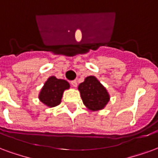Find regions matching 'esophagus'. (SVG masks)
Listing matches in <instances>:
<instances>
[{
  "instance_id": "esophagus-1",
  "label": "esophagus",
  "mask_w": 158,
  "mask_h": 158,
  "mask_svg": "<svg viewBox=\"0 0 158 158\" xmlns=\"http://www.w3.org/2000/svg\"><path fill=\"white\" fill-rule=\"evenodd\" d=\"M71 85L73 87H77V82H76V80H73V81H71Z\"/></svg>"
}]
</instances>
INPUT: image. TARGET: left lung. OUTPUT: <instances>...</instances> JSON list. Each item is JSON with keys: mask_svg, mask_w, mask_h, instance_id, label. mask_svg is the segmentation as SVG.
<instances>
[{"mask_svg": "<svg viewBox=\"0 0 158 158\" xmlns=\"http://www.w3.org/2000/svg\"><path fill=\"white\" fill-rule=\"evenodd\" d=\"M79 90L83 103L90 110L103 109L110 100L106 89L94 76H89L79 85Z\"/></svg>", "mask_w": 158, "mask_h": 158, "instance_id": "8db88e82", "label": "left lung"}]
</instances>
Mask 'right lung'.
Returning <instances> with one entry per match:
<instances>
[{
    "label": "right lung",
    "instance_id": "1",
    "mask_svg": "<svg viewBox=\"0 0 158 158\" xmlns=\"http://www.w3.org/2000/svg\"><path fill=\"white\" fill-rule=\"evenodd\" d=\"M69 88V84L66 80L51 76L43 85L39 94V100L47 106H57L61 102L64 91Z\"/></svg>",
    "mask_w": 158,
    "mask_h": 158
}]
</instances>
